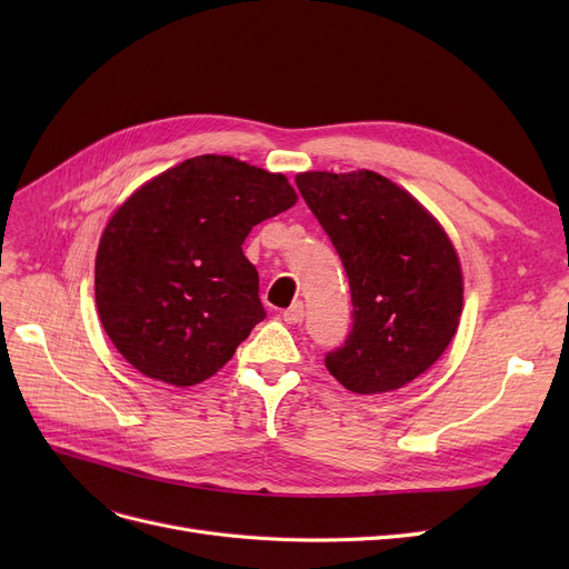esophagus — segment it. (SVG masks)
Instances as JSON below:
<instances>
[{
    "instance_id": "obj_1",
    "label": "esophagus",
    "mask_w": 569,
    "mask_h": 569,
    "mask_svg": "<svg viewBox=\"0 0 569 569\" xmlns=\"http://www.w3.org/2000/svg\"><path fill=\"white\" fill-rule=\"evenodd\" d=\"M281 318H283L288 325L302 322V320H305V305H302V302H292V305L281 313Z\"/></svg>"
}]
</instances>
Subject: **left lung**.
Segmentation results:
<instances>
[{
	"label": "left lung",
	"instance_id": "1",
	"mask_svg": "<svg viewBox=\"0 0 569 569\" xmlns=\"http://www.w3.org/2000/svg\"><path fill=\"white\" fill-rule=\"evenodd\" d=\"M297 189L346 267L352 330L325 367L346 390L382 395L422 376L457 335L463 279L438 221L373 170L300 172Z\"/></svg>",
	"mask_w": 569,
	"mask_h": 569
}]
</instances>
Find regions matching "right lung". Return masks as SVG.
Masks as SVG:
<instances>
[{"label": "right lung", "instance_id": "1", "mask_svg": "<svg viewBox=\"0 0 569 569\" xmlns=\"http://www.w3.org/2000/svg\"><path fill=\"white\" fill-rule=\"evenodd\" d=\"M295 200L283 174L217 154L140 187L108 221L94 277L124 360L174 387L214 376L264 318L244 239Z\"/></svg>", "mask_w": 569, "mask_h": 569}]
</instances>
